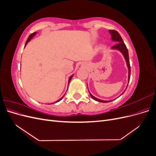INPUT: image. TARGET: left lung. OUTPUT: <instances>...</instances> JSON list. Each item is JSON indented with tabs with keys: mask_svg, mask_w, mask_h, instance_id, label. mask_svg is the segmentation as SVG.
<instances>
[{
	"mask_svg": "<svg viewBox=\"0 0 156 156\" xmlns=\"http://www.w3.org/2000/svg\"><path fill=\"white\" fill-rule=\"evenodd\" d=\"M109 32H110V34H111L112 40L114 41L119 42V43H118L117 44L115 45L114 46H112L111 48L112 49H114L119 50L121 52V53H122V55H124V58H125V60L126 61L127 68H128V83H129V79H130V74H131V67H130L129 60L128 50H127L126 46V45L124 44V42L123 41V40H122V37H121V36L120 35V34H119V32H118L116 30H109ZM124 92L122 93V94H123ZM122 94H121V95H122ZM90 96L92 97V98L93 99V100H96L97 101H99V102L107 103V102H110L111 101H104V100H100V99H98V98H95L94 96H93L90 93Z\"/></svg>",
	"mask_w": 156,
	"mask_h": 156,
	"instance_id": "obj_1",
	"label": "left lung"
}]
</instances>
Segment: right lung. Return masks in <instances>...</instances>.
Masks as SVG:
<instances>
[{"label": "right lung", "instance_id": "add662e5", "mask_svg": "<svg viewBox=\"0 0 156 156\" xmlns=\"http://www.w3.org/2000/svg\"><path fill=\"white\" fill-rule=\"evenodd\" d=\"M36 34V32H34V33H32V34H31L29 36V37H28V39H27V41H26V43H25V47L26 46V45L27 44V43H28V42H29V41H30V40H31V38H32V37H33V36H35V34ZM73 77V75H71V76H70V77L69 78V81H68V84L69 83V82H70V81H71V79H72V78ZM63 97L64 96H62V98H61L60 99V100H58V101H56L55 103H56V102H58V101H60L61 100H62V99L63 98Z\"/></svg>", "mask_w": 156, "mask_h": 156}]
</instances>
